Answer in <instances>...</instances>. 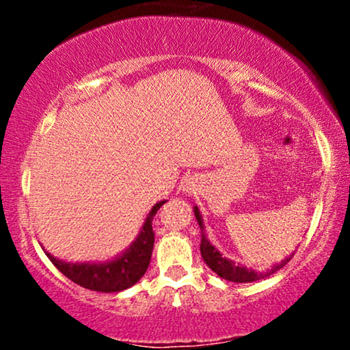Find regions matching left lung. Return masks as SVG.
Listing matches in <instances>:
<instances>
[{
  "label": "left lung",
  "instance_id": "obj_1",
  "mask_svg": "<svg viewBox=\"0 0 350 350\" xmlns=\"http://www.w3.org/2000/svg\"><path fill=\"white\" fill-rule=\"evenodd\" d=\"M194 215H196V219H198L200 230H202V239H200V255H202L204 262L207 263V267L211 268L214 273H217L220 278H224L227 281H234V283H252V281L263 280V278H267V276L273 275V273L281 270V268H283L284 265L291 260L293 255L286 256V258L281 260L280 263L273 265L271 268H268L267 271H255V270H252V268L242 267L240 263H235V262H232V260L226 258V256H222V253H220L214 247V245L208 242L206 234H204V220H202V214L199 212L198 206L194 207Z\"/></svg>",
  "mask_w": 350,
  "mask_h": 350
}]
</instances>
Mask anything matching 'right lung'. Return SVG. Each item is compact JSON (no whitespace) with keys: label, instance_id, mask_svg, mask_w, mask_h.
<instances>
[{"label":"right lung","instance_id":"right-lung-1","mask_svg":"<svg viewBox=\"0 0 350 350\" xmlns=\"http://www.w3.org/2000/svg\"><path fill=\"white\" fill-rule=\"evenodd\" d=\"M166 200L154 204L150 214L144 219V224L126 250L105 262H66L55 258L49 252H46L47 258L54 263V267L66 275L67 278L87 288L100 293H116L138 283L139 278L146 273L150 267L152 247H154V232H152V217L159 211V207ZM44 250V248H42Z\"/></svg>","mask_w":350,"mask_h":350}]
</instances>
